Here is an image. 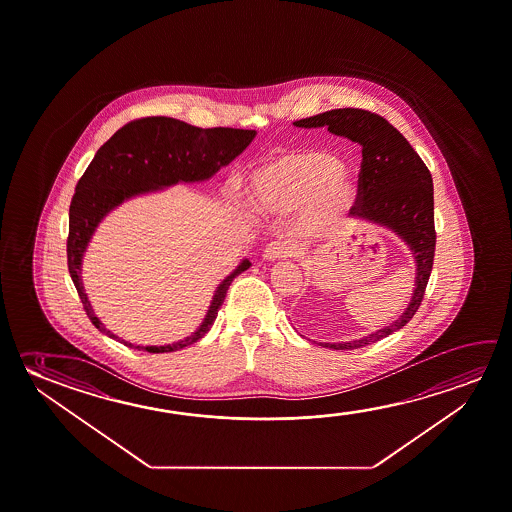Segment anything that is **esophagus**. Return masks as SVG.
I'll return each instance as SVG.
<instances>
[{
	"label": "esophagus",
	"instance_id": "1",
	"mask_svg": "<svg viewBox=\"0 0 512 512\" xmlns=\"http://www.w3.org/2000/svg\"><path fill=\"white\" fill-rule=\"evenodd\" d=\"M287 255H289V246L282 243V241H273V243H269L268 246L264 248V252H262V257H264V260H268V262H275V260L284 259Z\"/></svg>",
	"mask_w": 512,
	"mask_h": 512
}]
</instances>
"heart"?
I'll return each instance as SVG.
<instances>
[{"instance_id": "heart-1", "label": "heart", "mask_w": 512, "mask_h": 512, "mask_svg": "<svg viewBox=\"0 0 512 512\" xmlns=\"http://www.w3.org/2000/svg\"><path fill=\"white\" fill-rule=\"evenodd\" d=\"M250 191L262 211H292L308 202L310 225L326 232L340 225L356 202V188L339 158L315 152H287L257 166Z\"/></svg>"}]
</instances>
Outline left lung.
Masks as SVG:
<instances>
[{"label": "left lung", "mask_w": 512, "mask_h": 512, "mask_svg": "<svg viewBox=\"0 0 512 512\" xmlns=\"http://www.w3.org/2000/svg\"><path fill=\"white\" fill-rule=\"evenodd\" d=\"M294 126L328 127L330 133L344 136L362 147L358 198L351 214L392 230L408 244L411 257L415 259L413 294L408 307L394 323L351 342H319L330 349L369 346L406 326L424 298L436 246L433 177L408 140L376 113L358 108L324 111L314 117L301 118Z\"/></svg>", "instance_id": "obj_1"}]
</instances>
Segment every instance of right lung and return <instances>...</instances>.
Segmentation results:
<instances>
[{"instance_id": "1", "label": "right lung", "mask_w": 512, "mask_h": 512, "mask_svg": "<svg viewBox=\"0 0 512 512\" xmlns=\"http://www.w3.org/2000/svg\"><path fill=\"white\" fill-rule=\"evenodd\" d=\"M257 131L232 127L191 126L170 117H147L129 122L97 150L92 163L79 179L69 209V239L67 264L79 299L95 328L124 346L149 353H173L195 344L211 330L228 287L237 275L252 266L243 259L230 275L221 280L214 291L213 301L200 323L186 339L165 346H140L120 339L108 330L95 315L81 280V266L88 243L108 214L129 198L140 197L170 188L179 182L209 181L220 168L243 152Z\"/></svg>"}]
</instances>
